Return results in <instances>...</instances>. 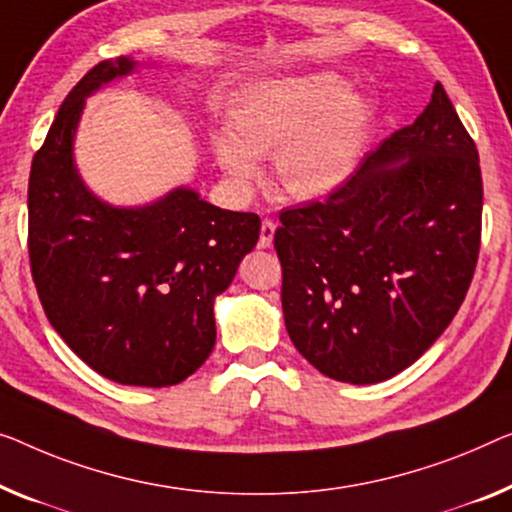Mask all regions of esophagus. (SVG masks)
Segmentation results:
<instances>
[{"label": "esophagus", "instance_id": "34e87169", "mask_svg": "<svg viewBox=\"0 0 512 512\" xmlns=\"http://www.w3.org/2000/svg\"><path fill=\"white\" fill-rule=\"evenodd\" d=\"M273 234H276V223L271 218H264L262 230H259V248H269L273 243Z\"/></svg>", "mask_w": 512, "mask_h": 512}]
</instances>
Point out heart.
I'll return each instance as SVG.
<instances>
[{
  "label": "heart",
  "mask_w": 512,
  "mask_h": 512,
  "mask_svg": "<svg viewBox=\"0 0 512 512\" xmlns=\"http://www.w3.org/2000/svg\"><path fill=\"white\" fill-rule=\"evenodd\" d=\"M230 133L213 137L216 163L236 186L259 177L273 156V179L296 200L329 195L356 167L368 142L372 105L338 73H310L259 85L227 114Z\"/></svg>",
  "instance_id": "1"
}]
</instances>
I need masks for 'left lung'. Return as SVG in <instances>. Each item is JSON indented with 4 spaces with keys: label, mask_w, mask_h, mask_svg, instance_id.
Instances as JSON below:
<instances>
[{
    "label": "left lung",
    "mask_w": 512,
    "mask_h": 512,
    "mask_svg": "<svg viewBox=\"0 0 512 512\" xmlns=\"http://www.w3.org/2000/svg\"><path fill=\"white\" fill-rule=\"evenodd\" d=\"M483 216L478 151L444 87L347 183L285 209L276 230L282 312L308 363L377 384L418 361L474 278Z\"/></svg>",
    "instance_id": "8db88e82"
}]
</instances>
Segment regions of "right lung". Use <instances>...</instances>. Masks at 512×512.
I'll return each mask as SVG.
<instances>
[{"instance_id": "add662e5", "label": "right lung", "mask_w": 512, "mask_h": 512, "mask_svg": "<svg viewBox=\"0 0 512 512\" xmlns=\"http://www.w3.org/2000/svg\"><path fill=\"white\" fill-rule=\"evenodd\" d=\"M135 68L131 57L101 61L61 103L29 174V262L52 329L91 370L163 388L213 352V303L262 223L186 186L142 207H114L91 193L75 165L85 101Z\"/></svg>"}]
</instances>
